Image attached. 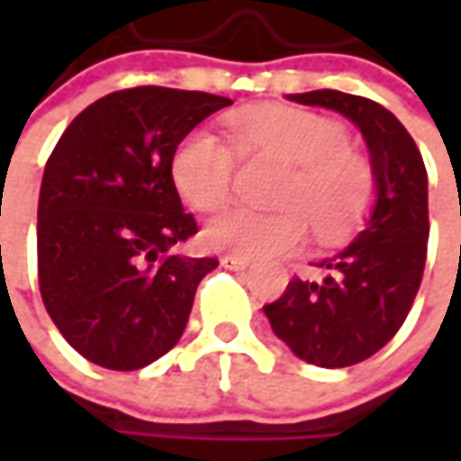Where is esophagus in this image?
Masks as SVG:
<instances>
[{
  "mask_svg": "<svg viewBox=\"0 0 461 461\" xmlns=\"http://www.w3.org/2000/svg\"><path fill=\"white\" fill-rule=\"evenodd\" d=\"M221 264L225 267V269H236V272H239V269H246V267H249L251 261H249V258L233 257V254H225V257L221 258Z\"/></svg>",
  "mask_w": 461,
  "mask_h": 461,
  "instance_id": "esophagus-1",
  "label": "esophagus"
}]
</instances>
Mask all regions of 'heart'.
<instances>
[{
    "label": "heart",
    "mask_w": 461,
    "mask_h": 461,
    "mask_svg": "<svg viewBox=\"0 0 461 461\" xmlns=\"http://www.w3.org/2000/svg\"><path fill=\"white\" fill-rule=\"evenodd\" d=\"M233 143L210 131H192L171 156L176 192L200 212L230 200L240 156L293 164L276 203L279 212L233 207L204 228L215 251L240 258H272L294 251L308 236L341 240L362 228L377 203V176L362 153L348 149L341 122L297 107H249L228 120Z\"/></svg>",
    "instance_id": "b5f03b06"
}]
</instances>
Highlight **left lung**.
Here are the masks:
<instances>
[{
	"label": "left lung",
	"mask_w": 461,
	"mask_h": 461,
	"mask_svg": "<svg viewBox=\"0 0 461 461\" xmlns=\"http://www.w3.org/2000/svg\"><path fill=\"white\" fill-rule=\"evenodd\" d=\"M290 99L348 117L377 176V204L357 240L321 261L318 279L293 276L264 305L272 330L300 359L341 369L377 354L413 308L429 249V176L416 140L377 102L336 89Z\"/></svg>",
	"instance_id": "1"
}]
</instances>
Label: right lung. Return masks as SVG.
Instances as JSON below:
<instances>
[{
  "label": "right lung",
  "mask_w": 461,
  "mask_h": 461,
  "mask_svg": "<svg viewBox=\"0 0 461 461\" xmlns=\"http://www.w3.org/2000/svg\"><path fill=\"white\" fill-rule=\"evenodd\" d=\"M228 104L207 92L133 86L89 104L59 138L38 200V282L50 321L84 359L131 372L182 339L218 258L174 251L197 221L182 210L171 156Z\"/></svg>",
  "instance_id": "add662e5"
}]
</instances>
